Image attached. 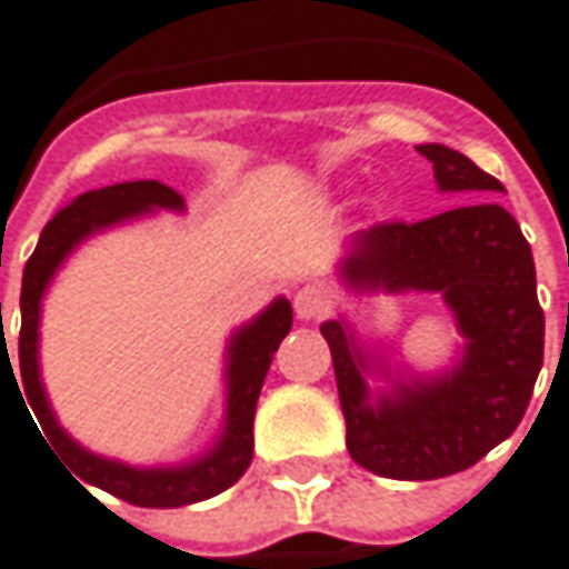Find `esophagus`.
<instances>
[{
  "instance_id": "34e87169",
  "label": "esophagus",
  "mask_w": 569,
  "mask_h": 569,
  "mask_svg": "<svg viewBox=\"0 0 569 569\" xmlns=\"http://www.w3.org/2000/svg\"><path fill=\"white\" fill-rule=\"evenodd\" d=\"M331 310V291L322 284H303L300 291L293 293V312L297 319L312 322V319H322Z\"/></svg>"
}]
</instances>
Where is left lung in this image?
<instances>
[{"label":"left lung","mask_w":569,"mask_h":569,"mask_svg":"<svg viewBox=\"0 0 569 569\" xmlns=\"http://www.w3.org/2000/svg\"><path fill=\"white\" fill-rule=\"evenodd\" d=\"M441 193L470 203L426 222H388L345 243L338 278L357 293H438L463 338L453 366L419 376L391 366L382 347H366L345 316L322 322L347 422V451L385 479H441L470 470L513 436L545 350V312L536 262L517 219L489 200L498 178L463 152L417 147ZM379 375L392 385L368 388Z\"/></svg>","instance_id":"left-lung-1"}]
</instances>
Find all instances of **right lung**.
I'll return each mask as SVG.
<instances>
[{
    "instance_id": "1",
    "label": "right lung",
    "mask_w": 569,
    "mask_h": 569,
    "mask_svg": "<svg viewBox=\"0 0 569 569\" xmlns=\"http://www.w3.org/2000/svg\"><path fill=\"white\" fill-rule=\"evenodd\" d=\"M156 209L184 212V200H181V193H174L171 187L159 184V181H124V184L87 190V193L74 197L64 209H59L52 216V222L43 228L40 243L24 266L21 338H18L21 376L14 379L18 369H11L9 347H2V360L9 363L14 385L21 382V388H24V397L28 398L24 407L33 410V417L44 429L40 436L49 438L52 451L59 453L71 467V472L83 479L87 486H97V489L109 491V495L137 507H184L231 489L253 460V417H257L259 391H262L266 372L272 366V353L281 345V338L291 331L293 312L284 297H276L257 319H250L247 326H240L228 338V347H224L222 432H219L212 448H206L200 457H193L187 463L131 467V463H121L112 457L87 451L80 441H74L62 429V422L49 403V395H46L43 376H40V312H43L46 291H49L56 272L64 266V259L71 257L83 240H90L99 231L143 219ZM21 388H18V395H21ZM30 410H27V417H30Z\"/></svg>"
}]
</instances>
